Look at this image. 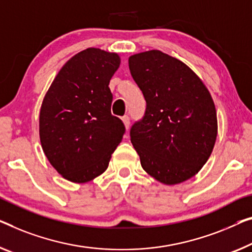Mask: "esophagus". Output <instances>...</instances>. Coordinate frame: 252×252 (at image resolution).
<instances>
[{"label":"esophagus","mask_w":252,"mask_h":252,"mask_svg":"<svg viewBox=\"0 0 252 252\" xmlns=\"http://www.w3.org/2000/svg\"><path fill=\"white\" fill-rule=\"evenodd\" d=\"M122 121H123V123H125L126 129V130H129V127H130V119H129V116H127V115L123 116V118H122Z\"/></svg>","instance_id":"esophagus-1"}]
</instances>
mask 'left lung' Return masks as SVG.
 <instances>
[{
    "mask_svg": "<svg viewBox=\"0 0 252 252\" xmlns=\"http://www.w3.org/2000/svg\"><path fill=\"white\" fill-rule=\"evenodd\" d=\"M129 69L147 104L130 130L142 168L164 185L187 181L207 162L216 141L208 89L187 64L157 50L131 55Z\"/></svg>",
    "mask_w": 252,
    "mask_h": 252,
    "instance_id": "obj_1",
    "label": "left lung"
}]
</instances>
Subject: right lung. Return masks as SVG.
I'll return each instance as SVG.
<instances>
[{"label":"right lung","instance_id":"add662e5","mask_svg":"<svg viewBox=\"0 0 252 252\" xmlns=\"http://www.w3.org/2000/svg\"><path fill=\"white\" fill-rule=\"evenodd\" d=\"M119 54L90 47L72 56L56 74L39 113V138L48 162L74 183L104 173L126 127L111 114L110 80Z\"/></svg>","mask_w":252,"mask_h":252}]
</instances>
